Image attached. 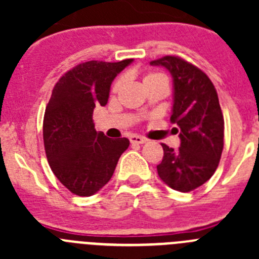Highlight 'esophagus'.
I'll return each mask as SVG.
<instances>
[{
  "instance_id": "esophagus-1",
  "label": "esophagus",
  "mask_w": 259,
  "mask_h": 259,
  "mask_svg": "<svg viewBox=\"0 0 259 259\" xmlns=\"http://www.w3.org/2000/svg\"><path fill=\"white\" fill-rule=\"evenodd\" d=\"M130 141H131V144H145L148 140H146L145 137L137 136V135H132V136L130 137Z\"/></svg>"
}]
</instances>
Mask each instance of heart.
I'll return each instance as SVG.
<instances>
[{
	"mask_svg": "<svg viewBox=\"0 0 259 259\" xmlns=\"http://www.w3.org/2000/svg\"><path fill=\"white\" fill-rule=\"evenodd\" d=\"M157 79H164V76L161 74H148L145 77H144V84L149 83V81H153V80H157ZM119 87H120V80H118V81L114 84V87H113L114 92H116V91H118Z\"/></svg>",
	"mask_w": 259,
	"mask_h": 259,
	"instance_id": "b5f03b06",
	"label": "heart"
}]
</instances>
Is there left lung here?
Masks as SVG:
<instances>
[{
    "mask_svg": "<svg viewBox=\"0 0 259 259\" xmlns=\"http://www.w3.org/2000/svg\"><path fill=\"white\" fill-rule=\"evenodd\" d=\"M172 76L174 104L171 122L179 134V149L166 144L157 166L162 182L179 192L198 188L214 175L223 150L224 119L218 95L205 72L178 57L150 62Z\"/></svg>",
    "mask_w": 259,
    "mask_h": 259,
    "instance_id": "left-lung-1",
    "label": "left lung"
}]
</instances>
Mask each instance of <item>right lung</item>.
Wrapping results in <instances>:
<instances>
[{
	"label": "right lung",
	"mask_w": 259,
	"mask_h": 259,
	"mask_svg": "<svg viewBox=\"0 0 259 259\" xmlns=\"http://www.w3.org/2000/svg\"><path fill=\"white\" fill-rule=\"evenodd\" d=\"M132 59L89 61L66 72L53 89L44 115L48 162L59 182L89 197L109 183L130 140H111L93 124V110L109 101L111 83Z\"/></svg>",
	"instance_id": "right-lung-1"
}]
</instances>
